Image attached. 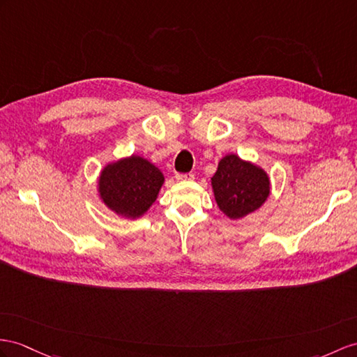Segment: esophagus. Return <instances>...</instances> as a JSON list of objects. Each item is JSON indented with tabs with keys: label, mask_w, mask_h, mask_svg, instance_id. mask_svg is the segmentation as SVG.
<instances>
[{
	"label": "esophagus",
	"mask_w": 357,
	"mask_h": 357,
	"mask_svg": "<svg viewBox=\"0 0 357 357\" xmlns=\"http://www.w3.org/2000/svg\"><path fill=\"white\" fill-rule=\"evenodd\" d=\"M176 178L178 180V181H181V180H192L194 178V174L192 172H177L176 174Z\"/></svg>",
	"instance_id": "esophagus-1"
}]
</instances>
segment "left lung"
Here are the masks:
<instances>
[{
  "label": "left lung",
  "mask_w": 357,
  "mask_h": 357,
  "mask_svg": "<svg viewBox=\"0 0 357 357\" xmlns=\"http://www.w3.org/2000/svg\"><path fill=\"white\" fill-rule=\"evenodd\" d=\"M215 199L230 220L255 212L269 195V178L256 165L229 154L212 177Z\"/></svg>",
  "instance_id": "obj_1"
}]
</instances>
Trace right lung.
Here are the masks:
<instances>
[{"instance_id":"add662e5","label":"right lung","mask_w":357,"mask_h":357,"mask_svg":"<svg viewBox=\"0 0 357 357\" xmlns=\"http://www.w3.org/2000/svg\"><path fill=\"white\" fill-rule=\"evenodd\" d=\"M163 174L137 155L107 165L100 177V195L113 212L127 218L144 215L155 202Z\"/></svg>"}]
</instances>
